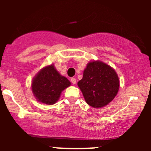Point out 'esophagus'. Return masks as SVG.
I'll use <instances>...</instances> for the list:
<instances>
[{"label": "esophagus", "mask_w": 151, "mask_h": 151, "mask_svg": "<svg viewBox=\"0 0 151 151\" xmlns=\"http://www.w3.org/2000/svg\"><path fill=\"white\" fill-rule=\"evenodd\" d=\"M76 79L75 78H74V77H72V78H71V82L72 83V84H76Z\"/></svg>", "instance_id": "34e87169"}]
</instances>
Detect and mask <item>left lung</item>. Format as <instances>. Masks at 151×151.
Returning a JSON list of instances; mask_svg holds the SVG:
<instances>
[{"mask_svg": "<svg viewBox=\"0 0 151 151\" xmlns=\"http://www.w3.org/2000/svg\"><path fill=\"white\" fill-rule=\"evenodd\" d=\"M77 84L86 103L93 108H101L110 103L119 89L116 72L101 61L89 62Z\"/></svg>", "mask_w": 151, "mask_h": 151, "instance_id": "1", "label": "left lung"}]
</instances>
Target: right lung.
Listing matches in <instances>:
<instances>
[{"label": "right lung", "instance_id": "obj_1", "mask_svg": "<svg viewBox=\"0 0 151 151\" xmlns=\"http://www.w3.org/2000/svg\"><path fill=\"white\" fill-rule=\"evenodd\" d=\"M70 84V81L51 65L42 68L35 77L32 91L38 101L52 105L58 101L62 91Z\"/></svg>", "mask_w": 151, "mask_h": 151}]
</instances>
